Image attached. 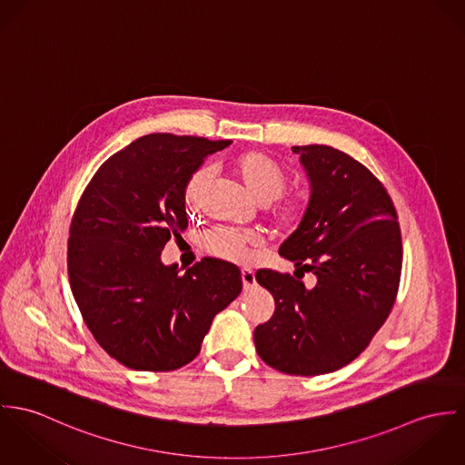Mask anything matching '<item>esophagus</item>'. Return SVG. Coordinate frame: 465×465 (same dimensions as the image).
<instances>
[{
	"label": "esophagus",
	"mask_w": 465,
	"mask_h": 465,
	"mask_svg": "<svg viewBox=\"0 0 465 465\" xmlns=\"http://www.w3.org/2000/svg\"><path fill=\"white\" fill-rule=\"evenodd\" d=\"M241 278H242V285H244V289H252V287H255V283H257L255 271H252V269H248V267L241 271Z\"/></svg>",
	"instance_id": "34e87169"
}]
</instances>
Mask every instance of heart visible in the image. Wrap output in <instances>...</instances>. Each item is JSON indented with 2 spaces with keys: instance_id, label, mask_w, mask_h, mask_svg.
<instances>
[{
  "instance_id": "heart-1",
  "label": "heart",
  "mask_w": 465,
  "mask_h": 465,
  "mask_svg": "<svg viewBox=\"0 0 465 465\" xmlns=\"http://www.w3.org/2000/svg\"><path fill=\"white\" fill-rule=\"evenodd\" d=\"M232 167L250 196L262 203H269V221L272 228L282 235H291L302 228L307 217V203L298 196H285L289 174L285 167L263 152H244L235 156ZM208 180L205 167L194 171L185 185V203L194 205L200 191ZM260 239L255 233L233 230L228 226H215L202 237L200 244L212 257L230 262H248L252 250L258 246Z\"/></svg>"
}]
</instances>
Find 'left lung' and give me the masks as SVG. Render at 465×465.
I'll return each instance as SVG.
<instances>
[{
	"label": "left lung",
	"instance_id": "1",
	"mask_svg": "<svg viewBox=\"0 0 465 465\" xmlns=\"http://www.w3.org/2000/svg\"><path fill=\"white\" fill-rule=\"evenodd\" d=\"M310 178L307 217L282 246L296 276L257 271L274 298L272 317L255 328L267 365L317 376L355 361L396 303L403 246L398 212L383 183L331 146H294ZM314 274L305 288L301 278Z\"/></svg>",
	"mask_w": 465,
	"mask_h": 465
}]
</instances>
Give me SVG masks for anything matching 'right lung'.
Returning <instances> with one entry per match:
<instances>
[{
    "label": "right lung",
    "instance_id": "1",
    "mask_svg": "<svg viewBox=\"0 0 465 465\" xmlns=\"http://www.w3.org/2000/svg\"><path fill=\"white\" fill-rule=\"evenodd\" d=\"M232 141L150 134L104 160L71 219L67 274L74 302L104 351L135 371L194 361L215 313L242 291L237 265L203 258L163 265L187 228L185 185L203 158Z\"/></svg>",
    "mask_w": 465,
    "mask_h": 465
}]
</instances>
